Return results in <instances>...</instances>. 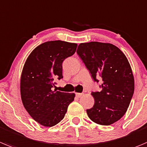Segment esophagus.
I'll return each mask as SVG.
<instances>
[{"label":"esophagus","instance_id":"obj_1","mask_svg":"<svg viewBox=\"0 0 147 147\" xmlns=\"http://www.w3.org/2000/svg\"><path fill=\"white\" fill-rule=\"evenodd\" d=\"M75 94H76V96L78 97V98H80V97H82V95H83L82 93H80V92H76Z\"/></svg>","mask_w":147,"mask_h":147}]
</instances>
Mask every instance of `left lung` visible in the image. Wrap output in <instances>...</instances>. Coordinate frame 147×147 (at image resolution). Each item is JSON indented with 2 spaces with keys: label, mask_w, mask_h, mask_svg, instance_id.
Wrapping results in <instances>:
<instances>
[{
  "label": "left lung",
  "mask_w": 147,
  "mask_h": 147,
  "mask_svg": "<svg viewBox=\"0 0 147 147\" xmlns=\"http://www.w3.org/2000/svg\"><path fill=\"white\" fill-rule=\"evenodd\" d=\"M77 53L94 81L102 79L100 92H92L95 103L87 109L88 117L103 126L113 124L126 113L134 91V78L124 54L112 44L81 43Z\"/></svg>",
  "instance_id": "obj_1"
}]
</instances>
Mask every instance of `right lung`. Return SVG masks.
<instances>
[{
  "label": "right lung",
  "instance_id": "1",
  "mask_svg": "<svg viewBox=\"0 0 147 147\" xmlns=\"http://www.w3.org/2000/svg\"><path fill=\"white\" fill-rule=\"evenodd\" d=\"M78 45L50 41L39 45L27 58L21 77L23 105L39 124L52 127L65 117L75 94L54 90L55 81L62 76V62L72 56Z\"/></svg>",
  "mask_w": 147,
  "mask_h": 147
}]
</instances>
